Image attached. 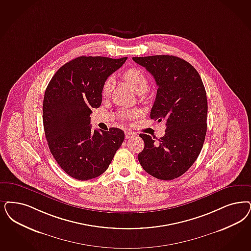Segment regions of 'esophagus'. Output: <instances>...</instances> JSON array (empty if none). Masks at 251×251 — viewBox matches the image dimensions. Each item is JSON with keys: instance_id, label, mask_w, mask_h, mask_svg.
Returning a JSON list of instances; mask_svg holds the SVG:
<instances>
[{"instance_id": "1", "label": "esophagus", "mask_w": 251, "mask_h": 251, "mask_svg": "<svg viewBox=\"0 0 251 251\" xmlns=\"http://www.w3.org/2000/svg\"><path fill=\"white\" fill-rule=\"evenodd\" d=\"M134 136H135V133H134V132H131V131H129V130H126V131H125V138L130 139L132 138V137H134Z\"/></svg>"}]
</instances>
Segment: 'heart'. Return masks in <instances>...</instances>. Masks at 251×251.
I'll return each mask as SVG.
<instances>
[{"label": "heart", "mask_w": 251, "mask_h": 251, "mask_svg": "<svg viewBox=\"0 0 251 251\" xmlns=\"http://www.w3.org/2000/svg\"><path fill=\"white\" fill-rule=\"evenodd\" d=\"M123 78H125L129 83L132 89L136 92H146L148 88V80H147L146 74L141 70V69H136V68H131V69H127L123 73ZM113 88V78H107L104 80V84L102 87V94L104 96L110 95ZM131 115V114H129Z\"/></svg>", "instance_id": "1"}]
</instances>
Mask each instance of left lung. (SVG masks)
<instances>
[{
  "mask_svg": "<svg viewBox=\"0 0 251 251\" xmlns=\"http://www.w3.org/2000/svg\"><path fill=\"white\" fill-rule=\"evenodd\" d=\"M132 59L155 78L158 88L150 118L166 125L165 135L158 140L140 134L145 148L139 153V162L156 179H176L194 164L205 141V87L199 72L180 57L162 54Z\"/></svg>",
  "mask_w": 251,
  "mask_h": 251,
  "instance_id": "obj_1",
  "label": "left lung"
}]
</instances>
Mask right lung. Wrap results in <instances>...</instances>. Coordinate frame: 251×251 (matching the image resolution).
I'll use <instances>...</instances> for the list:
<instances>
[{
    "mask_svg": "<svg viewBox=\"0 0 251 251\" xmlns=\"http://www.w3.org/2000/svg\"><path fill=\"white\" fill-rule=\"evenodd\" d=\"M126 59L79 56L62 66L45 90V137L54 159L72 178L86 181L103 174L123 143L121 129L92 130L90 115L101 105L104 80Z\"/></svg>",
    "mask_w": 251,
    "mask_h": 251,
    "instance_id": "add662e5",
    "label": "right lung"
}]
</instances>
